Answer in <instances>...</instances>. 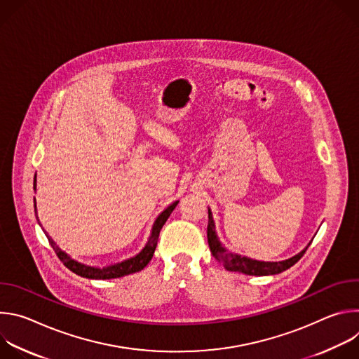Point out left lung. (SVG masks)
I'll use <instances>...</instances> for the list:
<instances>
[{"mask_svg": "<svg viewBox=\"0 0 359 359\" xmlns=\"http://www.w3.org/2000/svg\"><path fill=\"white\" fill-rule=\"evenodd\" d=\"M208 240L210 245V251L216 257L219 263L223 264V267L229 271H238L247 276H271V274H280L285 271L287 269L292 267L304 255L305 250L309 248L311 241L309 243L304 250H301L294 257H290L283 262H259L252 260L245 255H240L237 252L229 251L220 241L217 233H216V224L213 220L212 210L209 209V224H208Z\"/></svg>", "mask_w": 359, "mask_h": 359, "instance_id": "left-lung-1", "label": "left lung"}]
</instances>
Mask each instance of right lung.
Returning <instances> with one entry per match:
<instances>
[{"instance_id":"1","label":"right lung","mask_w":359,"mask_h":359,"mask_svg":"<svg viewBox=\"0 0 359 359\" xmlns=\"http://www.w3.org/2000/svg\"><path fill=\"white\" fill-rule=\"evenodd\" d=\"M34 190H36V175L34 177ZM179 200L173 201L170 206H168L155 220L151 226V231L150 236L144 244V247L130 259H126L121 263H115V264H109L107 267H92V266H86L82 264L74 259H71V255H68L65 251H62L57 243L48 236V233L43 230L45 236L48 237V241L50 244V247L54 248V251L57 252V255L60 257V260L64 263L65 267H68L72 273L85 277V278H92V280H111V278H119V277H125L133 273H137L140 270H143L147 263L151 260L153 257V252H155V248L158 245V238H159V233L163 227V224L166 223V220L169 219V216L172 215V212L175 210V208L177 206ZM34 209H35V215H36V200L34 197ZM36 220H38V215H36ZM39 223V220H38ZM41 226V223H39ZM42 227V226H41Z\"/></svg>"}]
</instances>
